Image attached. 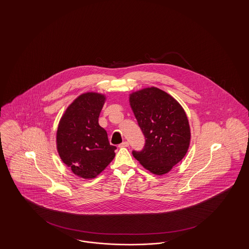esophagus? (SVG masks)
<instances>
[{
  "mask_svg": "<svg viewBox=\"0 0 249 249\" xmlns=\"http://www.w3.org/2000/svg\"><path fill=\"white\" fill-rule=\"evenodd\" d=\"M127 146H129V142H127V141L121 142V143L119 144V147H127Z\"/></svg>",
  "mask_w": 249,
  "mask_h": 249,
  "instance_id": "34e87169",
  "label": "esophagus"
}]
</instances>
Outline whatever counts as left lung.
<instances>
[{
	"mask_svg": "<svg viewBox=\"0 0 249 249\" xmlns=\"http://www.w3.org/2000/svg\"><path fill=\"white\" fill-rule=\"evenodd\" d=\"M130 103L145 138L143 148L133 150V157L155 175L168 173L189 149L190 125L184 109L154 87L130 94Z\"/></svg>",
	"mask_w": 249,
	"mask_h": 249,
	"instance_id": "1",
	"label": "left lung"
}]
</instances>
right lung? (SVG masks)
<instances>
[{
	"label": "right lung",
	"mask_w": 249,
	"mask_h": 249,
	"mask_svg": "<svg viewBox=\"0 0 249 249\" xmlns=\"http://www.w3.org/2000/svg\"><path fill=\"white\" fill-rule=\"evenodd\" d=\"M105 101L106 97L98 93L80 95L59 121V157L80 178H96L115 158L117 147L109 143L107 130L98 123Z\"/></svg>",
	"instance_id": "obj_1"
}]
</instances>
